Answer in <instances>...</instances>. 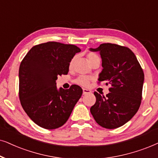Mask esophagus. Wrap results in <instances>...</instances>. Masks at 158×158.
Returning <instances> with one entry per match:
<instances>
[{
	"label": "esophagus",
	"mask_w": 158,
	"mask_h": 158,
	"mask_svg": "<svg viewBox=\"0 0 158 158\" xmlns=\"http://www.w3.org/2000/svg\"><path fill=\"white\" fill-rule=\"evenodd\" d=\"M92 91L90 89H83V94H87L91 93Z\"/></svg>",
	"instance_id": "obj_1"
}]
</instances>
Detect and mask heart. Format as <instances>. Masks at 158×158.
Instances as JSON below:
<instances>
[{
    "mask_svg": "<svg viewBox=\"0 0 158 158\" xmlns=\"http://www.w3.org/2000/svg\"><path fill=\"white\" fill-rule=\"evenodd\" d=\"M98 56H97L96 54L93 53V52H89V53L87 54V59L89 60V62L91 64V62L92 60H94L96 58H98ZM73 61H74V58H73L72 60H71L70 64H69V67L72 66V65L73 64ZM90 79L89 77H87V76H84V75H81L79 76V77H77V79L75 80V83L77 84V85L82 86V87H87L89 85V84L90 82Z\"/></svg>",
    "mask_w": 158,
    "mask_h": 158,
    "instance_id": "b5f03b06",
    "label": "heart"
}]
</instances>
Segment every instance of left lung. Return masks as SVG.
I'll list each match as a JSON object with an SVG mask.
<instances>
[{"mask_svg": "<svg viewBox=\"0 0 158 158\" xmlns=\"http://www.w3.org/2000/svg\"><path fill=\"white\" fill-rule=\"evenodd\" d=\"M89 50L99 52L102 58L103 69L98 81L111 86L106 97L94 92L96 102L90 112L102 127L116 129L130 121L139 108L144 72L135 55L127 47L103 43Z\"/></svg>", "mask_w": 158, "mask_h": 158, "instance_id": "left-lung-1", "label": "left lung"}]
</instances>
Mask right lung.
<instances>
[{"label": "right lung", "instance_id": "right-lung-1", "mask_svg": "<svg viewBox=\"0 0 158 158\" xmlns=\"http://www.w3.org/2000/svg\"><path fill=\"white\" fill-rule=\"evenodd\" d=\"M80 48L48 42L34 46L21 62L19 100L31 121L46 129L62 127L69 119L82 89L73 85L58 89V76L67 74L69 64Z\"/></svg>", "mask_w": 158, "mask_h": 158}]
</instances>
